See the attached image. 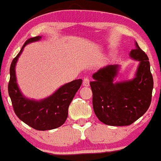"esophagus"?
I'll return each mask as SVG.
<instances>
[{"label":"esophagus","instance_id":"esophagus-1","mask_svg":"<svg viewBox=\"0 0 161 161\" xmlns=\"http://www.w3.org/2000/svg\"><path fill=\"white\" fill-rule=\"evenodd\" d=\"M82 85L84 86H90V79L89 78L87 77H85L83 79V82H82Z\"/></svg>","mask_w":161,"mask_h":161}]
</instances>
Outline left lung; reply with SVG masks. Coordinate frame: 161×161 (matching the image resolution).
<instances>
[{"mask_svg": "<svg viewBox=\"0 0 161 161\" xmlns=\"http://www.w3.org/2000/svg\"><path fill=\"white\" fill-rule=\"evenodd\" d=\"M135 45L130 56L139 61V65L133 79L114 82L120 67L114 64L97 70L90 82L94 114L108 125H130L145 114L151 104L153 79L149 61L136 42Z\"/></svg>", "mask_w": 161, "mask_h": 161, "instance_id": "8db88e82", "label": "left lung"}]
</instances>
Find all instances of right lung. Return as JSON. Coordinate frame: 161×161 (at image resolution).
<instances>
[{"instance_id": "obj_1", "label": "right lung", "mask_w": 161, "mask_h": 161, "mask_svg": "<svg viewBox=\"0 0 161 161\" xmlns=\"http://www.w3.org/2000/svg\"><path fill=\"white\" fill-rule=\"evenodd\" d=\"M41 36L26 40L18 55L13 58L10 66L8 94L16 116L23 122L36 130H50L64 124L68 115V107L78 90L82 85V79H75L58 88L53 94L40 101L27 98L19 91L16 82V62L27 44L38 41Z\"/></svg>"}]
</instances>
